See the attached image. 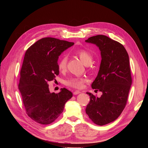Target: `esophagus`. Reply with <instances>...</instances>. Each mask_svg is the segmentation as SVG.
Segmentation results:
<instances>
[{"instance_id":"obj_1","label":"esophagus","mask_w":148,"mask_h":148,"mask_svg":"<svg viewBox=\"0 0 148 148\" xmlns=\"http://www.w3.org/2000/svg\"><path fill=\"white\" fill-rule=\"evenodd\" d=\"M80 93V91H79V90H76V91H74V92H73V94L74 95H78V94H79Z\"/></svg>"}]
</instances>
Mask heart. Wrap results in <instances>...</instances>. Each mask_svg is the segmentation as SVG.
<instances>
[{"label":"heart","instance_id":"1","mask_svg":"<svg viewBox=\"0 0 148 148\" xmlns=\"http://www.w3.org/2000/svg\"><path fill=\"white\" fill-rule=\"evenodd\" d=\"M77 54L79 56L80 59L84 65L90 64L92 61L91 54L84 50H80L77 52ZM68 62V57L66 55L62 56L58 62V69L59 71H64L66 68ZM86 81V79L82 77H71L68 79L66 83L68 86H72L75 88H81L83 83Z\"/></svg>","mask_w":148,"mask_h":148}]
</instances>
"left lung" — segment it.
Instances as JSON below:
<instances>
[{"label":"left lung","instance_id":"left-lung-1","mask_svg":"<svg viewBox=\"0 0 148 148\" xmlns=\"http://www.w3.org/2000/svg\"><path fill=\"white\" fill-rule=\"evenodd\" d=\"M86 42L96 45L101 51L99 69L92 88L103 93L96 97L92 93L86 108L89 118L98 125H104L117 119L127 102L132 83L129 56L125 47L107 36L89 38Z\"/></svg>","mask_w":148,"mask_h":148}]
</instances>
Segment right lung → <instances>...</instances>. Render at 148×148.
I'll list each match as a JSON object with an SVG mask.
<instances>
[{
	"instance_id": "1",
	"label": "right lung",
	"mask_w": 148,
	"mask_h": 148,
	"mask_svg": "<svg viewBox=\"0 0 148 148\" xmlns=\"http://www.w3.org/2000/svg\"><path fill=\"white\" fill-rule=\"evenodd\" d=\"M74 44L44 38L31 45L25 53L18 89L27 115L39 123L47 125L54 122L73 97L72 92L65 88H62L58 94L51 93L48 82L59 75V56Z\"/></svg>"
}]
</instances>
